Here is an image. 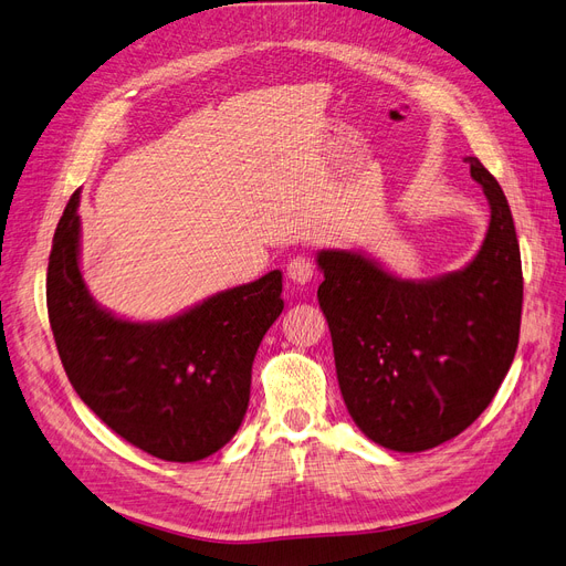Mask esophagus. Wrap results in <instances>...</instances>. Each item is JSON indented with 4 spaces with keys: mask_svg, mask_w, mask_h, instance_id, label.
Masks as SVG:
<instances>
[{
    "mask_svg": "<svg viewBox=\"0 0 566 566\" xmlns=\"http://www.w3.org/2000/svg\"><path fill=\"white\" fill-rule=\"evenodd\" d=\"M285 274H287V279H290L292 283L306 285L311 279H314V274H316V266H314V262H311L308 258L297 255V258H292V260L287 262Z\"/></svg>",
    "mask_w": 566,
    "mask_h": 566,
    "instance_id": "obj_1",
    "label": "esophagus"
}]
</instances>
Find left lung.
<instances>
[{
	"mask_svg": "<svg viewBox=\"0 0 566 566\" xmlns=\"http://www.w3.org/2000/svg\"><path fill=\"white\" fill-rule=\"evenodd\" d=\"M492 220L478 255L407 281L350 250H321L318 302L350 419L386 450L423 452L465 431L511 369L522 318L520 243L505 193L475 157Z\"/></svg>",
	"mask_w": 566,
	"mask_h": 566,
	"instance_id": "left-lung-1",
	"label": "left lung"
}]
</instances>
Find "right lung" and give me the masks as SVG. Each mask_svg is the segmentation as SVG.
Returning <instances> with one entry per match:
<instances>
[{"label": "right lung", "mask_w": 566, "mask_h": 566, "mask_svg": "<svg viewBox=\"0 0 566 566\" xmlns=\"http://www.w3.org/2000/svg\"><path fill=\"white\" fill-rule=\"evenodd\" d=\"M80 191L57 222L46 274L49 321L70 384L116 436L164 459L199 461L237 436L252 360L283 311V276L208 297L161 323L116 318L80 271Z\"/></svg>", "instance_id": "right-lung-1"}]
</instances>
